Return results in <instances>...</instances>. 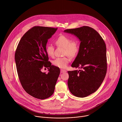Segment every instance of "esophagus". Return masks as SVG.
Listing matches in <instances>:
<instances>
[{
  "label": "esophagus",
  "mask_w": 122,
  "mask_h": 122,
  "mask_svg": "<svg viewBox=\"0 0 122 122\" xmlns=\"http://www.w3.org/2000/svg\"><path fill=\"white\" fill-rule=\"evenodd\" d=\"M66 70H63V69H61V73H66Z\"/></svg>",
  "instance_id": "esophagus-1"
}]
</instances>
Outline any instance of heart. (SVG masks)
I'll list each match as a JSON object with an SVG mask.
<instances>
[{"label": "heart", "mask_w": 122, "mask_h": 122, "mask_svg": "<svg viewBox=\"0 0 122 122\" xmlns=\"http://www.w3.org/2000/svg\"><path fill=\"white\" fill-rule=\"evenodd\" d=\"M56 45L64 49L63 55H67L70 58H74L78 53L79 50V44L77 40L72 39L64 35L58 37L55 41ZM54 47L52 45H48L46 47V52L47 55L52 57L54 56ZM69 57H64L57 58L53 61V64L60 68H65L70 62Z\"/></svg>", "instance_id": "heart-1"}]
</instances>
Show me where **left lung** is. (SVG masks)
<instances>
[{"mask_svg":"<svg viewBox=\"0 0 122 122\" xmlns=\"http://www.w3.org/2000/svg\"><path fill=\"white\" fill-rule=\"evenodd\" d=\"M80 42L78 53L71 67L81 70L69 71L68 85L74 96L84 98L95 92L103 82L107 70L106 46L102 37L88 26L67 29Z\"/></svg>","mask_w":122,"mask_h":122,"instance_id":"left-lung-1","label":"left lung"}]
</instances>
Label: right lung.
Listing matches in <instances>:
<instances>
[{
  "label": "right lung",
  "mask_w": 122,
  "mask_h": 122,
  "mask_svg": "<svg viewBox=\"0 0 122 122\" xmlns=\"http://www.w3.org/2000/svg\"><path fill=\"white\" fill-rule=\"evenodd\" d=\"M58 28L35 26L20 39L15 53L18 75L24 90L33 97L44 100L52 96L60 73L52 65L46 52L48 39ZM47 67L49 73L42 72Z\"/></svg>",
  "instance_id": "obj_1"
}]
</instances>
